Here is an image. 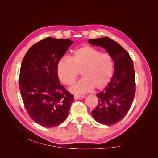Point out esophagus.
<instances>
[{"instance_id": "1", "label": "esophagus", "mask_w": 158, "mask_h": 158, "mask_svg": "<svg viewBox=\"0 0 158 158\" xmlns=\"http://www.w3.org/2000/svg\"><path fill=\"white\" fill-rule=\"evenodd\" d=\"M74 98L76 100H81V99L85 98V95H74Z\"/></svg>"}]
</instances>
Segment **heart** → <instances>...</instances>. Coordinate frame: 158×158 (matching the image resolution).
<instances>
[{"label": "heart", "mask_w": 158, "mask_h": 158, "mask_svg": "<svg viewBox=\"0 0 158 158\" xmlns=\"http://www.w3.org/2000/svg\"><path fill=\"white\" fill-rule=\"evenodd\" d=\"M80 73L83 78L71 88L73 93H84L93 88L105 89L113 78L114 58L109 53L85 45L74 51L72 58L63 56L58 60L57 73L63 84L71 85Z\"/></svg>", "instance_id": "1"}]
</instances>
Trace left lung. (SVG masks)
I'll list each match as a JSON object with an SVG mask.
<instances>
[{
	"label": "left lung",
	"instance_id": "obj_1",
	"mask_svg": "<svg viewBox=\"0 0 158 158\" xmlns=\"http://www.w3.org/2000/svg\"><path fill=\"white\" fill-rule=\"evenodd\" d=\"M89 43L105 48L114 60L115 72L111 81L96 94L98 104L91 114L96 121L112 125L121 121L132 106L135 95V73L132 59L118 42L107 37L90 39Z\"/></svg>",
	"mask_w": 158,
	"mask_h": 158
}]
</instances>
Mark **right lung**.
I'll return each instance as SVG.
<instances>
[{
	"instance_id": "right-lung-1",
	"label": "right lung",
	"mask_w": 158,
	"mask_h": 158,
	"mask_svg": "<svg viewBox=\"0 0 158 158\" xmlns=\"http://www.w3.org/2000/svg\"><path fill=\"white\" fill-rule=\"evenodd\" d=\"M73 42L47 37L33 44L23 57L19 89L25 108L33 121L44 127L62 123L74 95L60 84L57 64Z\"/></svg>"
}]
</instances>
